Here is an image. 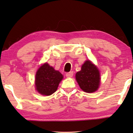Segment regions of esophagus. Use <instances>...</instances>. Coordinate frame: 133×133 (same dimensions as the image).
Here are the masks:
<instances>
[{
    "mask_svg": "<svg viewBox=\"0 0 133 133\" xmlns=\"http://www.w3.org/2000/svg\"><path fill=\"white\" fill-rule=\"evenodd\" d=\"M72 76H73V72L72 71L68 72L66 74V76L67 77H72Z\"/></svg>",
    "mask_w": 133,
    "mask_h": 133,
    "instance_id": "obj_1",
    "label": "esophagus"
}]
</instances>
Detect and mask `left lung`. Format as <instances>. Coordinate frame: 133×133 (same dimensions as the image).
<instances>
[{"instance_id":"8db88e82","label":"left lung","mask_w":133,"mask_h":133,"mask_svg":"<svg viewBox=\"0 0 133 133\" xmlns=\"http://www.w3.org/2000/svg\"><path fill=\"white\" fill-rule=\"evenodd\" d=\"M79 87L86 92H93L99 88L100 73L95 65L87 61L82 66L81 70L76 74Z\"/></svg>"}]
</instances>
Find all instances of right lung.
<instances>
[{
  "label": "right lung",
  "instance_id": "1",
  "mask_svg": "<svg viewBox=\"0 0 133 133\" xmlns=\"http://www.w3.org/2000/svg\"><path fill=\"white\" fill-rule=\"evenodd\" d=\"M63 76L46 63L40 67L36 74V90L40 94L50 96L57 90Z\"/></svg>",
  "mask_w": 133,
  "mask_h": 133
}]
</instances>
